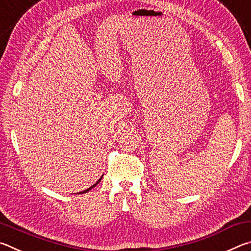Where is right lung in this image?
<instances>
[{"instance_id":"right-lung-1","label":"right lung","mask_w":251,"mask_h":251,"mask_svg":"<svg viewBox=\"0 0 251 251\" xmlns=\"http://www.w3.org/2000/svg\"><path fill=\"white\" fill-rule=\"evenodd\" d=\"M101 178H103V176H101V177L100 178V179H99V180H97V181L95 182V184H94V185H93V186H91V187H90V188H87L86 190H83V192H79L78 194H84V193H87V192H88V190H91V189L93 188V187H95V186H96L97 184H99V182H100V181L101 180Z\"/></svg>"}]
</instances>
